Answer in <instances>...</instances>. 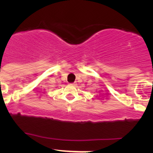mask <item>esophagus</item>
<instances>
[{"label":"esophagus","instance_id":"34e87169","mask_svg":"<svg viewBox=\"0 0 153 153\" xmlns=\"http://www.w3.org/2000/svg\"><path fill=\"white\" fill-rule=\"evenodd\" d=\"M69 85H71V86H75V84H74V83H71V84H69Z\"/></svg>","mask_w":153,"mask_h":153}]
</instances>
